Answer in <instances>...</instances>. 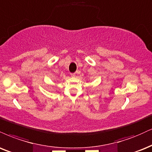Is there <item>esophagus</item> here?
<instances>
[{"label": "esophagus", "instance_id": "34e87169", "mask_svg": "<svg viewBox=\"0 0 152 152\" xmlns=\"http://www.w3.org/2000/svg\"><path fill=\"white\" fill-rule=\"evenodd\" d=\"M71 77H75L76 76V74L75 73H72V74H71Z\"/></svg>", "mask_w": 152, "mask_h": 152}]
</instances>
